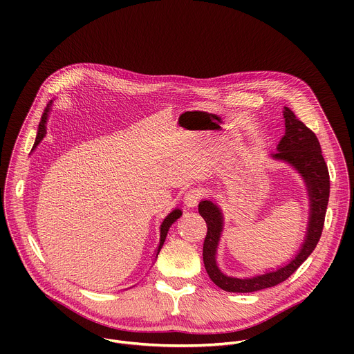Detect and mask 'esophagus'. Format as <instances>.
Listing matches in <instances>:
<instances>
[{
    "mask_svg": "<svg viewBox=\"0 0 354 354\" xmlns=\"http://www.w3.org/2000/svg\"><path fill=\"white\" fill-rule=\"evenodd\" d=\"M201 196H203V192H201L198 187H190L185 193V197H183L185 205L187 207H194L198 203V200L201 198Z\"/></svg>",
    "mask_w": 354,
    "mask_h": 354,
    "instance_id": "34e87169",
    "label": "esophagus"
}]
</instances>
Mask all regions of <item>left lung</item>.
Masks as SVG:
<instances>
[{
	"mask_svg": "<svg viewBox=\"0 0 354 354\" xmlns=\"http://www.w3.org/2000/svg\"><path fill=\"white\" fill-rule=\"evenodd\" d=\"M286 133L281 137L277 153L272 154L273 160L290 164L302 176L310 197V218L306 239L297 255L286 265L252 276H231L224 273L217 265V246L220 242L224 218L220 207L212 200L198 203V213L207 224V235L203 243V262L209 277L216 286L228 292H252L273 287L287 280L315 249L325 223V214L329 201V172L322 157L319 141L292 113L291 109L283 111Z\"/></svg>",
	"mask_w": 354,
	"mask_h": 354,
	"instance_id": "8db88e82",
	"label": "left lung"
}]
</instances>
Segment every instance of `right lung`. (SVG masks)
<instances>
[{
  "mask_svg": "<svg viewBox=\"0 0 354 354\" xmlns=\"http://www.w3.org/2000/svg\"><path fill=\"white\" fill-rule=\"evenodd\" d=\"M52 104H53V100H50V102L47 104V106H46V109H44V112H43V115H41V119H40V123H39V130H37V136H36V141H35V147L43 140V137L46 136V123H47V118H48V112H50V109H52ZM182 216V210H179V209H175L172 213H169L167 217H165V220L162 221V224H161V236H160V245H158V248H157V252H156V258L158 257V254H160V250H161V248H162V245H164V242H165V238H167V234H168V231H169V227L179 218Z\"/></svg>",
  "mask_w": 354,
  "mask_h": 354,
  "instance_id": "right-lung-1",
  "label": "right lung"
}]
</instances>
